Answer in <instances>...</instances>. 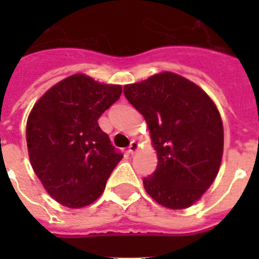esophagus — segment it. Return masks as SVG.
<instances>
[{"instance_id": "obj_1", "label": "esophagus", "mask_w": 259, "mask_h": 259, "mask_svg": "<svg viewBox=\"0 0 259 259\" xmlns=\"http://www.w3.org/2000/svg\"><path fill=\"white\" fill-rule=\"evenodd\" d=\"M139 148H140V144L134 140L131 143V145H130V148H128V152L131 153V154H134V153H136L137 150H139Z\"/></svg>"}]
</instances>
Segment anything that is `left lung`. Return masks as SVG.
Instances as JSON below:
<instances>
[{
    "instance_id": "obj_1",
    "label": "left lung",
    "mask_w": 259,
    "mask_h": 259,
    "mask_svg": "<svg viewBox=\"0 0 259 259\" xmlns=\"http://www.w3.org/2000/svg\"><path fill=\"white\" fill-rule=\"evenodd\" d=\"M124 96L145 118L157 152V170L143 180L146 193L167 209L192 206L221 168L224 131L217 105L201 87L170 71L127 84Z\"/></svg>"
}]
</instances>
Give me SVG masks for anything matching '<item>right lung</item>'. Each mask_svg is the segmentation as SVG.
Here are the masks:
<instances>
[{"label":"right lung","instance_id":"right-lung-1","mask_svg":"<svg viewBox=\"0 0 259 259\" xmlns=\"http://www.w3.org/2000/svg\"><path fill=\"white\" fill-rule=\"evenodd\" d=\"M120 95L119 84L75 74L48 89L32 107L26 131L29 162L48 194L63 206L95 202L123 158L98 125Z\"/></svg>","mask_w":259,"mask_h":259}]
</instances>
